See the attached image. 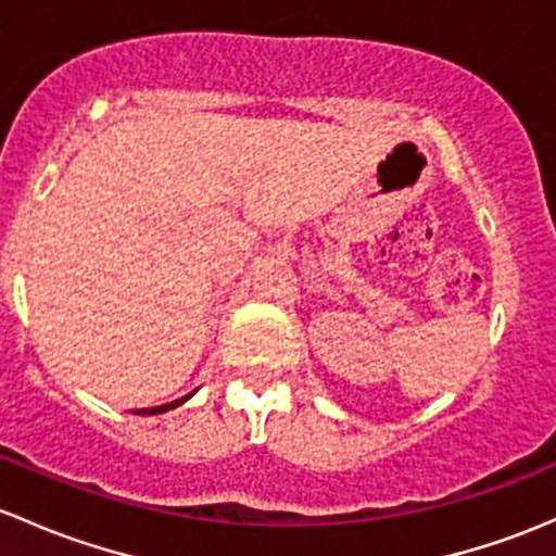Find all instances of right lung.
Wrapping results in <instances>:
<instances>
[{
    "mask_svg": "<svg viewBox=\"0 0 556 556\" xmlns=\"http://www.w3.org/2000/svg\"><path fill=\"white\" fill-rule=\"evenodd\" d=\"M191 396H194V391H191V394H186V396H180V400H175V402H167V405L151 407V410H136V413H138V416H156V413H167V410H173V407L184 405V402H186V400H191Z\"/></svg>",
    "mask_w": 556,
    "mask_h": 556,
    "instance_id": "right-lung-1",
    "label": "right lung"
}]
</instances>
